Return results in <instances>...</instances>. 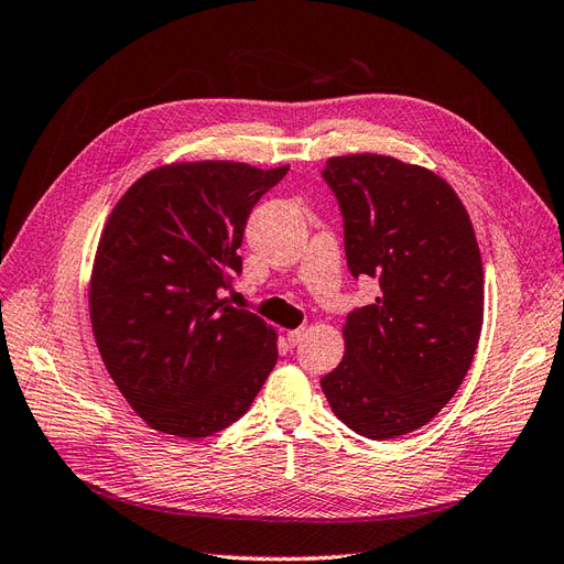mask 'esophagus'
<instances>
[{
	"label": "esophagus",
	"mask_w": 564,
	"mask_h": 564,
	"mask_svg": "<svg viewBox=\"0 0 564 564\" xmlns=\"http://www.w3.org/2000/svg\"><path fill=\"white\" fill-rule=\"evenodd\" d=\"M304 335H307V328H297V330H288V345L295 347L304 340Z\"/></svg>",
	"instance_id": "esophagus-1"
}]
</instances>
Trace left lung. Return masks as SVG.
Masks as SVG:
<instances>
[{
	"label": "left lung",
	"instance_id": "8db88e82",
	"mask_svg": "<svg viewBox=\"0 0 564 564\" xmlns=\"http://www.w3.org/2000/svg\"><path fill=\"white\" fill-rule=\"evenodd\" d=\"M354 279L380 293L343 326L345 357L321 378L333 413L361 437L394 440L430 423L473 364L485 269L473 221L442 176L390 155L328 158Z\"/></svg>",
	"mask_w": 564,
	"mask_h": 564
}]
</instances>
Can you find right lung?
<instances>
[{
	"label": "right lung",
	"mask_w": 564,
	"mask_h": 564,
	"mask_svg": "<svg viewBox=\"0 0 564 564\" xmlns=\"http://www.w3.org/2000/svg\"><path fill=\"white\" fill-rule=\"evenodd\" d=\"M291 165L174 163L137 180L96 248L89 316L122 397L153 430L200 440L243 415L279 359L276 330L231 307L252 207Z\"/></svg>",
	"instance_id": "1"
}]
</instances>
